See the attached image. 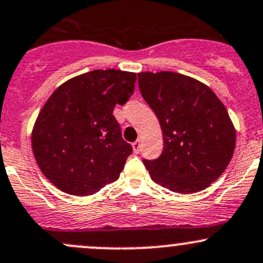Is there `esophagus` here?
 Masks as SVG:
<instances>
[{
    "mask_svg": "<svg viewBox=\"0 0 263 263\" xmlns=\"http://www.w3.org/2000/svg\"><path fill=\"white\" fill-rule=\"evenodd\" d=\"M132 147H134V151L135 154H138L141 148V140H136L134 143H132Z\"/></svg>",
    "mask_w": 263,
    "mask_h": 263,
    "instance_id": "esophagus-1",
    "label": "esophagus"
}]
</instances>
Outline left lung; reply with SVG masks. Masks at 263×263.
Listing matches in <instances>:
<instances>
[{"label":"left lung","mask_w":263,"mask_h":263,"mask_svg":"<svg viewBox=\"0 0 263 263\" xmlns=\"http://www.w3.org/2000/svg\"><path fill=\"white\" fill-rule=\"evenodd\" d=\"M141 95L154 109L163 151L143 160L156 183L178 193L207 189L223 174L236 146L226 107L209 86L176 72H140Z\"/></svg>","instance_id":"left-lung-1"}]
</instances>
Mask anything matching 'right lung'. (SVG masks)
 Wrapping results in <instances>:
<instances>
[{"mask_svg":"<svg viewBox=\"0 0 263 263\" xmlns=\"http://www.w3.org/2000/svg\"><path fill=\"white\" fill-rule=\"evenodd\" d=\"M136 73L95 70L62 83L46 101L32 129L42 174L61 191L89 196L115 182L132 154L115 106L134 93Z\"/></svg>","mask_w":263,"mask_h":263,"instance_id":"1","label":"right lung"}]
</instances>
